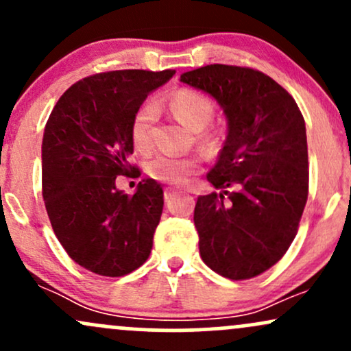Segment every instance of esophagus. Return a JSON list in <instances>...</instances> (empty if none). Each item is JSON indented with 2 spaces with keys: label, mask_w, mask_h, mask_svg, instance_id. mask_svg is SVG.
<instances>
[{
  "label": "esophagus",
  "mask_w": 351,
  "mask_h": 351,
  "mask_svg": "<svg viewBox=\"0 0 351 351\" xmlns=\"http://www.w3.org/2000/svg\"><path fill=\"white\" fill-rule=\"evenodd\" d=\"M173 195H175V191H173L171 188L167 189V191H165V201H167V203H170V199L173 198Z\"/></svg>",
  "instance_id": "esophagus-1"
}]
</instances>
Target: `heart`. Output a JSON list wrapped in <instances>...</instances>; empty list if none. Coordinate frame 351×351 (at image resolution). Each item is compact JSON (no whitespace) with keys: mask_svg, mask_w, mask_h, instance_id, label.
I'll return each mask as SVG.
<instances>
[{"mask_svg":"<svg viewBox=\"0 0 351 351\" xmlns=\"http://www.w3.org/2000/svg\"><path fill=\"white\" fill-rule=\"evenodd\" d=\"M171 114L191 130H203L215 115V106L206 95L191 88H181L168 100ZM160 108L155 102H145L135 112L130 125V135L134 147L138 152H147L152 147L153 125L158 119ZM199 168V158L196 156L156 155L147 165V171L152 178L163 183L181 184Z\"/></svg>","mask_w":351,"mask_h":351,"instance_id":"heart-1","label":"heart"}]
</instances>
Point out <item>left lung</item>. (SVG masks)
<instances>
[{
    "label": "left lung",
    "instance_id": "1",
    "mask_svg": "<svg viewBox=\"0 0 351 351\" xmlns=\"http://www.w3.org/2000/svg\"><path fill=\"white\" fill-rule=\"evenodd\" d=\"M180 80L211 95L228 120L206 175L219 191L199 196L195 208L201 259L228 279H251L287 252L307 203L304 117L284 87L249 67L211 64Z\"/></svg>",
    "mask_w": 351,
    "mask_h": 351
}]
</instances>
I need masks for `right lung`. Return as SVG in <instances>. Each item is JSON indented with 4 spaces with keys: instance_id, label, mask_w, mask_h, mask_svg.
<instances>
[{
    "instance_id": "right-lung-1",
    "label": "right lung",
    "mask_w": 351,
    "mask_h": 351,
    "mask_svg": "<svg viewBox=\"0 0 351 351\" xmlns=\"http://www.w3.org/2000/svg\"><path fill=\"white\" fill-rule=\"evenodd\" d=\"M173 74L128 69L79 80L44 128L43 198L52 229L71 259L99 276L130 274L150 256L163 189L147 178L130 196L115 180L136 170L128 163L135 112Z\"/></svg>"
}]
</instances>
